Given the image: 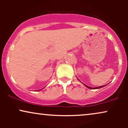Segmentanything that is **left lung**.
Listing matches in <instances>:
<instances>
[{"label":"left lung","mask_w":128,"mask_h":128,"mask_svg":"<svg viewBox=\"0 0 128 128\" xmlns=\"http://www.w3.org/2000/svg\"><path fill=\"white\" fill-rule=\"evenodd\" d=\"M79 80V79H78ZM85 85V84H84ZM85 86H86V87L87 88H90V89H99V88H102V87H104V86H98V87H95V88H92V87H90V86H86V85H85Z\"/></svg>","instance_id":"1"}]
</instances>
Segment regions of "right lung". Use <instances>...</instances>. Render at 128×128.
I'll list each match as a JSON object with an SVG mask.
<instances>
[{
	"mask_svg": "<svg viewBox=\"0 0 128 128\" xmlns=\"http://www.w3.org/2000/svg\"><path fill=\"white\" fill-rule=\"evenodd\" d=\"M41 90H42V89H41Z\"/></svg>",
	"mask_w": 128,
	"mask_h": 128,
	"instance_id": "obj_1",
	"label": "right lung"
}]
</instances>
